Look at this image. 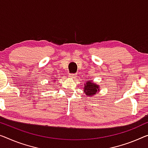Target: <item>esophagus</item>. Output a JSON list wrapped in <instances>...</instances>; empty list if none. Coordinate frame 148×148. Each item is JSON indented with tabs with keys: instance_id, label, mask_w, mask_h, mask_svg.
Returning a JSON list of instances; mask_svg holds the SVG:
<instances>
[{
	"instance_id": "34e87169",
	"label": "esophagus",
	"mask_w": 148,
	"mask_h": 148,
	"mask_svg": "<svg viewBox=\"0 0 148 148\" xmlns=\"http://www.w3.org/2000/svg\"><path fill=\"white\" fill-rule=\"evenodd\" d=\"M76 76H77V75L76 74H69V77L70 78L74 79V78H76Z\"/></svg>"
}]
</instances>
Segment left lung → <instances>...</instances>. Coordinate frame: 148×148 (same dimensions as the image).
<instances>
[{"instance_id": "obj_1", "label": "left lung", "mask_w": 148, "mask_h": 148, "mask_svg": "<svg viewBox=\"0 0 148 148\" xmlns=\"http://www.w3.org/2000/svg\"><path fill=\"white\" fill-rule=\"evenodd\" d=\"M84 85V92L88 96H93L100 91L99 85L93 82L92 80H87Z\"/></svg>"}]
</instances>
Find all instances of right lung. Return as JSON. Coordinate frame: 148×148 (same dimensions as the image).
<instances>
[{
  "label": "right lung",
  "mask_w": 148,
  "mask_h": 148,
  "mask_svg": "<svg viewBox=\"0 0 148 148\" xmlns=\"http://www.w3.org/2000/svg\"><path fill=\"white\" fill-rule=\"evenodd\" d=\"M56 79H54V80H53V81H52V82H54V81H56Z\"/></svg>",
  "instance_id": "right-lung-1"
}]
</instances>
